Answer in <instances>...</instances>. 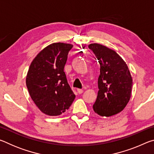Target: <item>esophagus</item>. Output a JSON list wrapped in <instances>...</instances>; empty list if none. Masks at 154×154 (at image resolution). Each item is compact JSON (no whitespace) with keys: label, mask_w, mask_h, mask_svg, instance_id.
<instances>
[{"label":"esophagus","mask_w":154,"mask_h":154,"mask_svg":"<svg viewBox=\"0 0 154 154\" xmlns=\"http://www.w3.org/2000/svg\"><path fill=\"white\" fill-rule=\"evenodd\" d=\"M77 92L81 94H82L83 92V90L82 89H77Z\"/></svg>","instance_id":"obj_1"}]
</instances>
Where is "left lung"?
I'll list each match as a JSON object with an SVG mask.
<instances>
[{
	"instance_id": "left-lung-1",
	"label": "left lung",
	"mask_w": 154,
	"mask_h": 154,
	"mask_svg": "<svg viewBox=\"0 0 154 154\" xmlns=\"http://www.w3.org/2000/svg\"><path fill=\"white\" fill-rule=\"evenodd\" d=\"M100 64L98 92L94 111L101 116L119 113L129 102L132 79L126 62L114 50L98 43L88 45Z\"/></svg>"
}]
</instances>
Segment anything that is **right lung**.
I'll return each mask as SVG.
<instances>
[{"mask_svg":"<svg viewBox=\"0 0 154 154\" xmlns=\"http://www.w3.org/2000/svg\"><path fill=\"white\" fill-rule=\"evenodd\" d=\"M71 44L55 43L37 54L28 69L26 86L32 100L43 113L60 116L69 109L75 95L64 68Z\"/></svg>","mask_w":154,"mask_h":154,"instance_id":"1","label":"right lung"}]
</instances>
